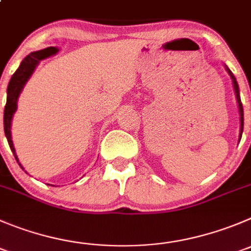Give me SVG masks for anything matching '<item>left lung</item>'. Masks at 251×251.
Returning <instances> with one entry per match:
<instances>
[{
	"label": "left lung",
	"mask_w": 251,
	"mask_h": 251,
	"mask_svg": "<svg viewBox=\"0 0 251 251\" xmlns=\"http://www.w3.org/2000/svg\"><path fill=\"white\" fill-rule=\"evenodd\" d=\"M226 71H228L229 76L233 80V86H234V91H235V97H237V102H238V107H239V114H240V133H239V140L242 139V134H243V127H244V112H243V104L242 101H240V95H239V86H238L237 80H235L234 75L226 68Z\"/></svg>",
	"instance_id": "8db88e82"
}]
</instances>
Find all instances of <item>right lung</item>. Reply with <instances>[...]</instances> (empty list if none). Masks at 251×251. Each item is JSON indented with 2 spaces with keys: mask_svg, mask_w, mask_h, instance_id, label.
Returning a JSON list of instances; mask_svg holds the SVG:
<instances>
[{
  "mask_svg": "<svg viewBox=\"0 0 251 251\" xmlns=\"http://www.w3.org/2000/svg\"><path fill=\"white\" fill-rule=\"evenodd\" d=\"M58 51H59L58 48L49 47V48H45V49L43 50H38V51L30 52L29 55H27L25 59H23L20 68L17 69L16 73L12 75L11 80H9L8 87H7V102H6V106H4L3 124H4V134H6L7 142H8L9 148H11L12 152H13L14 157H16L17 163H18V157H17L16 155V150H14L13 142H12V135H11L12 117H13V113L17 109V100H18L21 92H22L23 86L25 85L28 78L32 76L33 71H34V69L37 68L39 61L43 60V59L54 55V54H56ZM21 168H22V165H21Z\"/></svg>",
  "mask_w": 251,
  "mask_h": 251,
  "instance_id": "right-lung-1",
  "label": "right lung"
}]
</instances>
